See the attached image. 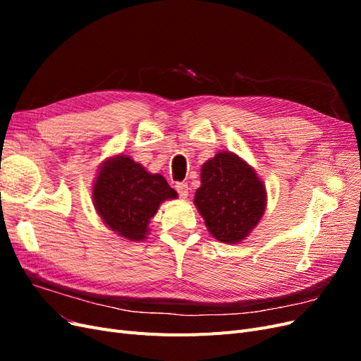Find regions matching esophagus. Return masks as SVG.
<instances>
[{
    "label": "esophagus",
    "instance_id": "1",
    "mask_svg": "<svg viewBox=\"0 0 361 361\" xmlns=\"http://www.w3.org/2000/svg\"><path fill=\"white\" fill-rule=\"evenodd\" d=\"M174 188H176V191H178V194L180 195L182 199H187L188 197V185L185 183V182H178L176 185H174Z\"/></svg>",
    "mask_w": 361,
    "mask_h": 361
}]
</instances>
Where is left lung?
Masks as SVG:
<instances>
[{
  "instance_id": "1",
  "label": "left lung",
  "mask_w": 361,
  "mask_h": 361,
  "mask_svg": "<svg viewBox=\"0 0 361 361\" xmlns=\"http://www.w3.org/2000/svg\"><path fill=\"white\" fill-rule=\"evenodd\" d=\"M200 176L194 203L207 231L220 243H241L265 212L264 183L245 161L231 152H221L204 162Z\"/></svg>"
}]
</instances>
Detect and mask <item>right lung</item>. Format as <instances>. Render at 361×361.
I'll return each instance as SVG.
<instances>
[{"label": "right lung", "instance_id": "1", "mask_svg": "<svg viewBox=\"0 0 361 361\" xmlns=\"http://www.w3.org/2000/svg\"><path fill=\"white\" fill-rule=\"evenodd\" d=\"M178 197L161 174H150L126 155L108 158L93 185V203L104 223L129 241L149 233L150 218L159 204Z\"/></svg>", "mask_w": 361, "mask_h": 361}]
</instances>
